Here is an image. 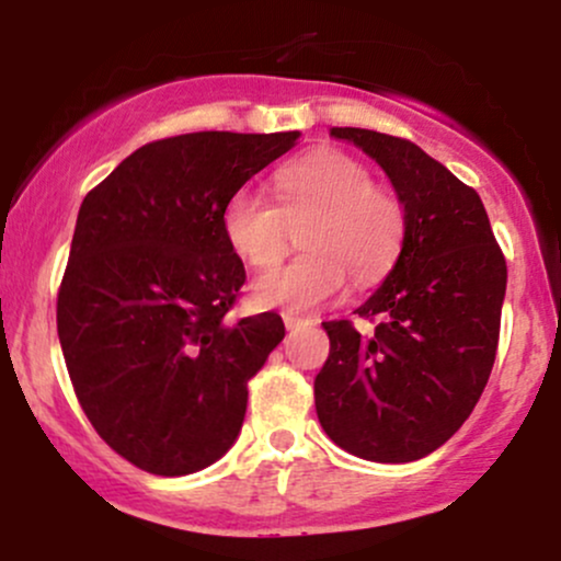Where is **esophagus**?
Returning <instances> with one entry per match:
<instances>
[{
  "mask_svg": "<svg viewBox=\"0 0 561 561\" xmlns=\"http://www.w3.org/2000/svg\"><path fill=\"white\" fill-rule=\"evenodd\" d=\"M285 327L287 330H298L300 324H311V319H302V317H293V313H285Z\"/></svg>",
  "mask_w": 561,
  "mask_h": 561,
  "instance_id": "obj_1",
  "label": "esophagus"
}]
</instances>
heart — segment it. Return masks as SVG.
I'll use <instances>...</instances> for the list:
<instances>
[{
    "mask_svg": "<svg viewBox=\"0 0 561 561\" xmlns=\"http://www.w3.org/2000/svg\"><path fill=\"white\" fill-rule=\"evenodd\" d=\"M279 203L255 190H237L224 205V234L237 255L255 268H272L300 227V255L261 276L253 298L263 308L311 311L343 295L347 268L358 282L388 272L403 244L405 214L392 192L371 184L356 158L337 150L308 152L276 173Z\"/></svg>",
    "mask_w": 561,
    "mask_h": 561,
    "instance_id": "1",
    "label": "heart"
}]
</instances>
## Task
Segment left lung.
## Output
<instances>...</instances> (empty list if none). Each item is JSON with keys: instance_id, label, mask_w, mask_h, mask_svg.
Segmentation results:
<instances>
[{"instance_id": "1", "label": "left lung", "mask_w": 561, "mask_h": 561, "mask_svg": "<svg viewBox=\"0 0 561 561\" xmlns=\"http://www.w3.org/2000/svg\"><path fill=\"white\" fill-rule=\"evenodd\" d=\"M375 158L405 214L388 279L356 308L362 334L324 321L330 358L313 379L324 433L347 454L403 465L440 448L480 401L499 347L506 261L472 186L414 141L332 128Z\"/></svg>"}]
</instances>
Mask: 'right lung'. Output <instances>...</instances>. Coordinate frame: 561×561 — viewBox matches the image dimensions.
Listing matches in <instances>:
<instances>
[{
	"label": "right lung",
	"instance_id": "right-lung-1",
	"mask_svg": "<svg viewBox=\"0 0 561 561\" xmlns=\"http://www.w3.org/2000/svg\"><path fill=\"white\" fill-rule=\"evenodd\" d=\"M298 131L150 141L83 197L57 334L96 435L134 467L182 478L240 435L248 382L285 337L276 313L231 321L244 266L224 205Z\"/></svg>",
	"mask_w": 561,
	"mask_h": 561
}]
</instances>
